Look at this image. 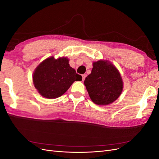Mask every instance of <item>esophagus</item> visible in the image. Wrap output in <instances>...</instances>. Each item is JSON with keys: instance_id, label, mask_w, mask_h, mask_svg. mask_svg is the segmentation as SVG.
I'll list each match as a JSON object with an SVG mask.
<instances>
[{"instance_id": "1", "label": "esophagus", "mask_w": 159, "mask_h": 159, "mask_svg": "<svg viewBox=\"0 0 159 159\" xmlns=\"http://www.w3.org/2000/svg\"><path fill=\"white\" fill-rule=\"evenodd\" d=\"M85 78H86V75H85V74H83V75H82V80L84 81Z\"/></svg>"}]
</instances>
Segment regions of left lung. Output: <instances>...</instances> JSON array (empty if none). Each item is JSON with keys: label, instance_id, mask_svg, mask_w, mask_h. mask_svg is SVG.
<instances>
[{"label": "left lung", "instance_id": "obj_1", "mask_svg": "<svg viewBox=\"0 0 159 159\" xmlns=\"http://www.w3.org/2000/svg\"><path fill=\"white\" fill-rule=\"evenodd\" d=\"M84 85L91 101L98 105L112 103L121 95L123 89L119 71L106 60L93 62L91 73L85 78Z\"/></svg>", "mask_w": 159, "mask_h": 159}]
</instances>
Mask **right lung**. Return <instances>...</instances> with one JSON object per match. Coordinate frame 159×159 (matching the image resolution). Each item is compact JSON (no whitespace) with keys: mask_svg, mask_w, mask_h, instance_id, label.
Here are the masks:
<instances>
[{"mask_svg":"<svg viewBox=\"0 0 159 159\" xmlns=\"http://www.w3.org/2000/svg\"><path fill=\"white\" fill-rule=\"evenodd\" d=\"M82 77L70 67L67 57L55 59L54 56L43 60L33 73L35 88L42 97L55 99L65 93L75 81Z\"/></svg>","mask_w":159,"mask_h":159,"instance_id":"obj_1","label":"right lung"}]
</instances>
